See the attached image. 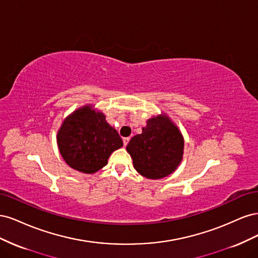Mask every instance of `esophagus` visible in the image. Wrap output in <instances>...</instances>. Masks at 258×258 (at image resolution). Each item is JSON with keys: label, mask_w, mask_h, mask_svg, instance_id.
<instances>
[{"label": "esophagus", "mask_w": 258, "mask_h": 258, "mask_svg": "<svg viewBox=\"0 0 258 258\" xmlns=\"http://www.w3.org/2000/svg\"><path fill=\"white\" fill-rule=\"evenodd\" d=\"M129 140H130L129 138H123V140H122V141H123V146H127Z\"/></svg>", "instance_id": "1"}]
</instances>
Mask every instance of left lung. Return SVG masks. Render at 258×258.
Listing matches in <instances>:
<instances>
[{
  "label": "left lung",
  "mask_w": 258,
  "mask_h": 258,
  "mask_svg": "<svg viewBox=\"0 0 258 258\" xmlns=\"http://www.w3.org/2000/svg\"><path fill=\"white\" fill-rule=\"evenodd\" d=\"M126 150L140 174L158 179L173 173L181 163L184 139L174 122L161 114L147 120L142 134L132 138Z\"/></svg>",
  "instance_id": "left-lung-1"
}]
</instances>
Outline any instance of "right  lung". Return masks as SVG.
<instances>
[{
    "mask_svg": "<svg viewBox=\"0 0 258 258\" xmlns=\"http://www.w3.org/2000/svg\"><path fill=\"white\" fill-rule=\"evenodd\" d=\"M57 143L70 167L91 174L106 166L111 154L122 146V140L107 123L103 113L85 105L62 122Z\"/></svg>",
    "mask_w": 258,
    "mask_h": 258,
    "instance_id": "obj_1",
    "label": "right lung"
}]
</instances>
